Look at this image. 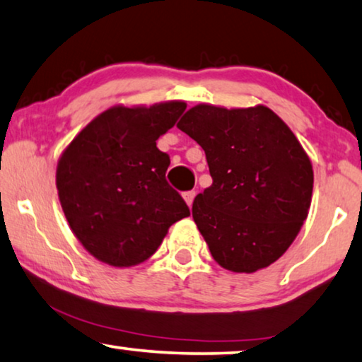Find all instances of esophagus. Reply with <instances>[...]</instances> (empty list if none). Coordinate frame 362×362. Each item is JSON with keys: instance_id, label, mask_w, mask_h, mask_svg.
I'll return each instance as SVG.
<instances>
[{"instance_id": "34e87169", "label": "esophagus", "mask_w": 362, "mask_h": 362, "mask_svg": "<svg viewBox=\"0 0 362 362\" xmlns=\"http://www.w3.org/2000/svg\"><path fill=\"white\" fill-rule=\"evenodd\" d=\"M182 197H185V201H186L187 206L191 207L194 197H196V191H186V192H182Z\"/></svg>"}]
</instances>
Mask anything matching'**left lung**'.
I'll use <instances>...</instances> for the list:
<instances>
[{"label": "left lung", "mask_w": 362, "mask_h": 362, "mask_svg": "<svg viewBox=\"0 0 362 362\" xmlns=\"http://www.w3.org/2000/svg\"><path fill=\"white\" fill-rule=\"evenodd\" d=\"M177 129L206 151L212 186L197 194L192 217L214 259L233 272H255L294 242L312 201L313 170L292 130L256 106L199 104Z\"/></svg>", "instance_id": "obj_1"}]
</instances>
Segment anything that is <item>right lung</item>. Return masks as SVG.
I'll return each mask as SVG.
<instances>
[{"mask_svg": "<svg viewBox=\"0 0 362 362\" xmlns=\"http://www.w3.org/2000/svg\"><path fill=\"white\" fill-rule=\"evenodd\" d=\"M186 104L107 109L66 146L57 166V189L70 228L103 263L127 268L150 258L168 228L189 216L168 185L170 156L156 140L176 124Z\"/></svg>", "mask_w": 362, "mask_h": 362, "instance_id": "add662e5", "label": "right lung"}]
</instances>
